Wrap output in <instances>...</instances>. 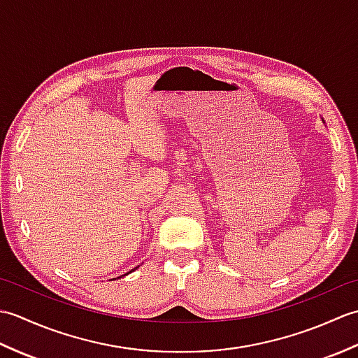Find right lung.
Masks as SVG:
<instances>
[{
    "label": "right lung",
    "instance_id": "add662e5",
    "mask_svg": "<svg viewBox=\"0 0 358 358\" xmlns=\"http://www.w3.org/2000/svg\"><path fill=\"white\" fill-rule=\"evenodd\" d=\"M132 271H134V269H132ZM132 271H131V272H132ZM124 275H127V273H124Z\"/></svg>",
    "mask_w": 358,
    "mask_h": 358
}]
</instances>
